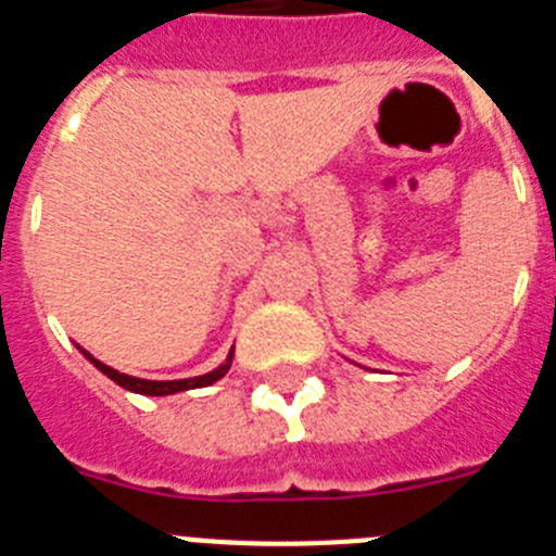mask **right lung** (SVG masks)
Wrapping results in <instances>:
<instances>
[{
    "label": "right lung",
    "mask_w": 556,
    "mask_h": 556,
    "mask_svg": "<svg viewBox=\"0 0 556 556\" xmlns=\"http://www.w3.org/2000/svg\"><path fill=\"white\" fill-rule=\"evenodd\" d=\"M77 350L84 352L86 358H89L91 364L98 366V369L103 371L105 378H111V380H114V383H117V386H123V389H128V392L148 394V397H164V394L190 392V389H204V386L218 383V380L224 378L226 371H229L231 358H235V346H231L229 355H226L224 364H220L218 369L206 371V375H198V378H185V380H144V378H134V375H125V371L111 369V366H105L103 361H98V358H94V355H89V352H86L84 346H77Z\"/></svg>",
    "instance_id": "right-lung-1"
}]
</instances>
